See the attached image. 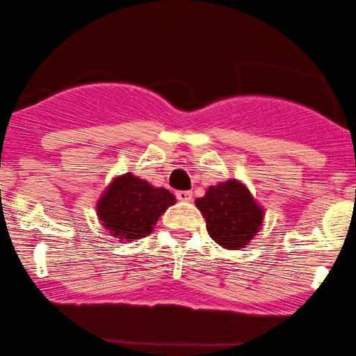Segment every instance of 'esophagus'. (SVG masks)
Wrapping results in <instances>:
<instances>
[{
  "label": "esophagus",
  "instance_id": "obj_1",
  "mask_svg": "<svg viewBox=\"0 0 356 356\" xmlns=\"http://www.w3.org/2000/svg\"><path fill=\"white\" fill-rule=\"evenodd\" d=\"M177 200L183 201V202L193 201V193L191 191H178L177 193Z\"/></svg>",
  "mask_w": 356,
  "mask_h": 356
}]
</instances>
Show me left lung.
<instances>
[{"label": "left lung", "instance_id": "1", "mask_svg": "<svg viewBox=\"0 0 356 356\" xmlns=\"http://www.w3.org/2000/svg\"><path fill=\"white\" fill-rule=\"evenodd\" d=\"M196 207L206 219L211 238L229 250L245 247L263 224V209L248 188L237 179L209 186L196 200Z\"/></svg>", "mask_w": 356, "mask_h": 356}]
</instances>
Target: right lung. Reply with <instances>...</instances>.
<instances>
[{
    "label": "right lung",
    "instance_id": "right-lung-1",
    "mask_svg": "<svg viewBox=\"0 0 356 356\" xmlns=\"http://www.w3.org/2000/svg\"><path fill=\"white\" fill-rule=\"evenodd\" d=\"M175 196L168 189L155 188L132 173L114 178L99 197L96 211L106 230L121 240L147 237L156 220L170 206Z\"/></svg>",
    "mask_w": 356,
    "mask_h": 356
}]
</instances>
